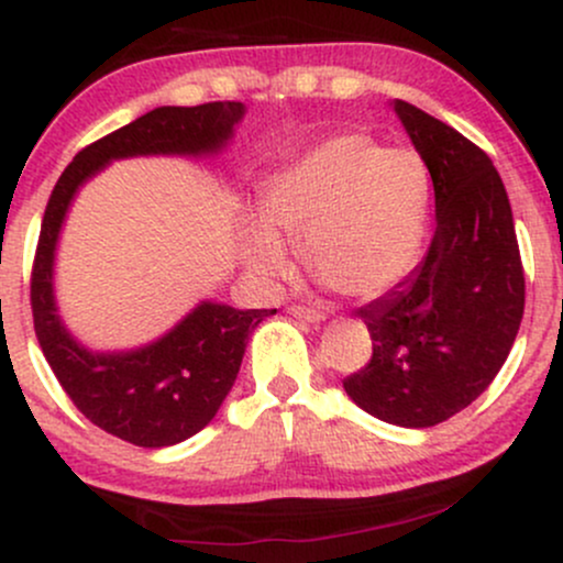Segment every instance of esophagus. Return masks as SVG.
<instances>
[{
    "label": "esophagus",
    "mask_w": 563,
    "mask_h": 563,
    "mask_svg": "<svg viewBox=\"0 0 563 563\" xmlns=\"http://www.w3.org/2000/svg\"><path fill=\"white\" fill-rule=\"evenodd\" d=\"M288 312L301 322H322V320H325V314L318 312V309H309V307H290Z\"/></svg>",
    "instance_id": "1"
}]
</instances>
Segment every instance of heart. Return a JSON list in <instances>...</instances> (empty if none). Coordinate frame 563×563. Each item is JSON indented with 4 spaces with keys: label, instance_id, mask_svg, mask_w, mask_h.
<instances>
[{
    "label": "heart",
    "instance_id": "obj_1",
    "mask_svg": "<svg viewBox=\"0 0 563 563\" xmlns=\"http://www.w3.org/2000/svg\"><path fill=\"white\" fill-rule=\"evenodd\" d=\"M429 169L412 151L363 134L312 147L264 185L260 217L241 224V254L260 283L288 273L283 241L346 299H373L416 267L429 219Z\"/></svg>",
    "mask_w": 563,
    "mask_h": 563
}]
</instances>
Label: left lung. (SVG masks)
Wrapping results in <instances>:
<instances>
[{
  "label": "left lung",
  "instance_id": "obj_1",
  "mask_svg": "<svg viewBox=\"0 0 563 563\" xmlns=\"http://www.w3.org/2000/svg\"><path fill=\"white\" fill-rule=\"evenodd\" d=\"M391 106L434 183L437 228L426 260L357 309L373 357L344 389L378 421L429 429L474 402L506 363L525 314V267L487 153L410 102Z\"/></svg>",
  "mask_w": 563,
  "mask_h": 563
}]
</instances>
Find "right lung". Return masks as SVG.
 <instances>
[{
    "instance_id": "right-lung-1",
    "label": "right lung",
    "mask_w": 563,
    "mask_h": 563,
    "mask_svg": "<svg viewBox=\"0 0 563 563\" xmlns=\"http://www.w3.org/2000/svg\"><path fill=\"white\" fill-rule=\"evenodd\" d=\"M245 115L243 102L164 106L92 142L57 179L38 232L31 309L55 378L84 416L137 448H172L198 434L222 407L254 328L275 309L200 301L151 344L95 352L74 339L55 301V251L81 185L111 161L134 156H217Z\"/></svg>"
}]
</instances>
